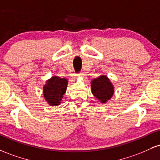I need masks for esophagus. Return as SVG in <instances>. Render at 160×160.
I'll list each match as a JSON object with an SVG mask.
<instances>
[{
  "instance_id": "34e87169",
  "label": "esophagus",
  "mask_w": 160,
  "mask_h": 160,
  "mask_svg": "<svg viewBox=\"0 0 160 160\" xmlns=\"http://www.w3.org/2000/svg\"><path fill=\"white\" fill-rule=\"evenodd\" d=\"M75 75H76V77H81V76H82V75H83V73L80 72V73H78V74H76Z\"/></svg>"
}]
</instances>
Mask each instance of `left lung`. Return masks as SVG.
<instances>
[{
  "instance_id": "obj_1",
  "label": "left lung",
  "mask_w": 160,
  "mask_h": 160,
  "mask_svg": "<svg viewBox=\"0 0 160 160\" xmlns=\"http://www.w3.org/2000/svg\"><path fill=\"white\" fill-rule=\"evenodd\" d=\"M92 93L101 101L102 103H105L113 96L114 89L113 86L107 76L102 75L91 82Z\"/></svg>"
}]
</instances>
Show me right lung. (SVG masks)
I'll use <instances>...</instances> for the list:
<instances>
[{
    "mask_svg": "<svg viewBox=\"0 0 160 160\" xmlns=\"http://www.w3.org/2000/svg\"><path fill=\"white\" fill-rule=\"evenodd\" d=\"M67 85V79L58 77L54 76L47 80V83L43 86V95L49 105H59L66 92Z\"/></svg>",
    "mask_w": 160,
    "mask_h": 160,
    "instance_id": "1",
    "label": "right lung"
}]
</instances>
